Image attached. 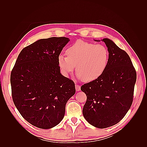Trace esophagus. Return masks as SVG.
Returning a JSON list of instances; mask_svg holds the SVG:
<instances>
[{
	"mask_svg": "<svg viewBox=\"0 0 147 147\" xmlns=\"http://www.w3.org/2000/svg\"><path fill=\"white\" fill-rule=\"evenodd\" d=\"M75 88H76V90L77 91H80L81 90V86L80 85H79V84H75Z\"/></svg>",
	"mask_w": 147,
	"mask_h": 147,
	"instance_id": "34e87169",
	"label": "esophagus"
}]
</instances>
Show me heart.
<instances>
[{"label": "heart", "instance_id": "heart-1", "mask_svg": "<svg viewBox=\"0 0 147 147\" xmlns=\"http://www.w3.org/2000/svg\"><path fill=\"white\" fill-rule=\"evenodd\" d=\"M66 55L60 54L57 57L63 73L65 75L72 73L76 65L78 77L85 82L94 81L102 76L110 59V53L105 46L82 40L67 49Z\"/></svg>", "mask_w": 147, "mask_h": 147}]
</instances>
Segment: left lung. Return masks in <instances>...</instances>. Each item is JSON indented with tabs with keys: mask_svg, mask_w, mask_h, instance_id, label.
<instances>
[{
	"mask_svg": "<svg viewBox=\"0 0 147 147\" xmlns=\"http://www.w3.org/2000/svg\"><path fill=\"white\" fill-rule=\"evenodd\" d=\"M102 41L110 53L107 68L99 78L81 86L87 96L83 117L101 129L115 125L125 116L132 104L137 78L127 53L109 38Z\"/></svg>",
	"mask_w": 147,
	"mask_h": 147,
	"instance_id": "obj_1",
	"label": "left lung"
}]
</instances>
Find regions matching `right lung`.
<instances>
[{"instance_id": "1", "label": "right lung", "mask_w": 147, "mask_h": 147, "mask_svg": "<svg viewBox=\"0 0 147 147\" xmlns=\"http://www.w3.org/2000/svg\"><path fill=\"white\" fill-rule=\"evenodd\" d=\"M69 40L51 37L30 44L21 50L11 72L13 101L21 116L37 127L57 125L75 93L74 81L61 74L57 61Z\"/></svg>"}]
</instances>
